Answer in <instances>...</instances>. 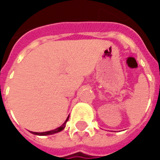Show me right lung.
Segmentation results:
<instances>
[{"label": "right lung", "instance_id": "obj_1", "mask_svg": "<svg viewBox=\"0 0 160 160\" xmlns=\"http://www.w3.org/2000/svg\"><path fill=\"white\" fill-rule=\"evenodd\" d=\"M68 117L67 118V119H66V121H65V122L63 123L60 127L55 129V130H52V131H46V132H33V134L40 135V136H47V135H52V134H55V133H58V132L62 131V130L65 128L66 122L68 121Z\"/></svg>", "mask_w": 160, "mask_h": 160}]
</instances>
